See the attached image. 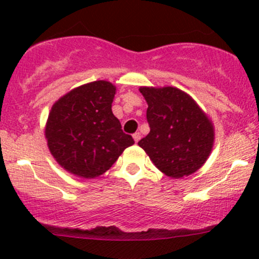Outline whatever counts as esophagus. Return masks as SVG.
Segmentation results:
<instances>
[{
	"instance_id": "34e87169",
	"label": "esophagus",
	"mask_w": 259,
	"mask_h": 259,
	"mask_svg": "<svg viewBox=\"0 0 259 259\" xmlns=\"http://www.w3.org/2000/svg\"><path fill=\"white\" fill-rule=\"evenodd\" d=\"M133 138H134L135 143H138L140 140V134H139V133H135V134L133 135Z\"/></svg>"
}]
</instances>
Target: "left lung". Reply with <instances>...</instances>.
I'll return each instance as SVG.
<instances>
[{
	"label": "left lung",
	"mask_w": 259,
	"mask_h": 259,
	"mask_svg": "<svg viewBox=\"0 0 259 259\" xmlns=\"http://www.w3.org/2000/svg\"><path fill=\"white\" fill-rule=\"evenodd\" d=\"M148 103L150 133L138 144L154 165L171 178L197 171L209 156L214 129L204 111L177 88H140Z\"/></svg>",
	"instance_id": "8db88e82"
}]
</instances>
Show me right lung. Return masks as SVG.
<instances>
[{
	"label": "right lung",
	"instance_id": "right-lung-1",
	"mask_svg": "<svg viewBox=\"0 0 259 259\" xmlns=\"http://www.w3.org/2000/svg\"><path fill=\"white\" fill-rule=\"evenodd\" d=\"M115 91L109 81H94L67 93L51 108L48 146L69 173L86 179L101 176L134 144L111 110Z\"/></svg>",
	"mask_w": 259,
	"mask_h": 259
}]
</instances>
